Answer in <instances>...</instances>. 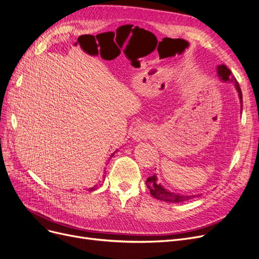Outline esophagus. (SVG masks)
I'll return each instance as SVG.
<instances>
[{
  "label": "esophagus",
  "mask_w": 259,
  "mask_h": 259,
  "mask_svg": "<svg viewBox=\"0 0 259 259\" xmlns=\"http://www.w3.org/2000/svg\"><path fill=\"white\" fill-rule=\"evenodd\" d=\"M151 135V130L147 124H138L133 131V138L139 141L149 138Z\"/></svg>",
  "instance_id": "esophagus-1"
}]
</instances>
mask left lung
I'll return each mask as SVG.
<instances>
[{
  "instance_id": "8db88e82",
  "label": "left lung",
  "mask_w": 259,
  "mask_h": 259,
  "mask_svg": "<svg viewBox=\"0 0 259 259\" xmlns=\"http://www.w3.org/2000/svg\"><path fill=\"white\" fill-rule=\"evenodd\" d=\"M218 74L220 75L221 79H223L224 81L234 82V85L237 88L238 94H239V98H240V100H242V92H241V89L239 86V82L237 81L236 77L232 74L231 70L225 65H221L218 67ZM146 183H147V186L150 190V193L154 196L155 199H158L160 201L171 202V203H182L185 201H188L190 199H193V198H195V196H198V195H180L177 193H172L170 191H167L157 183V179L155 175H152V177L148 178Z\"/></svg>"
}]
</instances>
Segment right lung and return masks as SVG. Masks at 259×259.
I'll use <instances>...</instances> for the list:
<instances>
[{
	"mask_svg": "<svg viewBox=\"0 0 259 259\" xmlns=\"http://www.w3.org/2000/svg\"><path fill=\"white\" fill-rule=\"evenodd\" d=\"M96 189H97V186H95V187H91V188H89L88 190H89V191H94V190H96Z\"/></svg>",
	"mask_w": 259,
	"mask_h": 259,
	"instance_id": "obj_1",
	"label": "right lung"
}]
</instances>
